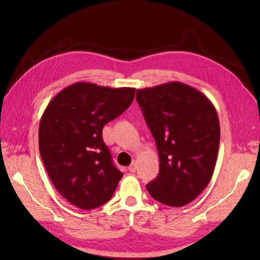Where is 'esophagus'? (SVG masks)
<instances>
[{
  "label": "esophagus",
  "mask_w": 260,
  "mask_h": 260,
  "mask_svg": "<svg viewBox=\"0 0 260 260\" xmlns=\"http://www.w3.org/2000/svg\"><path fill=\"white\" fill-rule=\"evenodd\" d=\"M128 170H129V172H132V173L135 172V170H136V163H135V161L132 162V164L128 167Z\"/></svg>",
  "instance_id": "esophagus-1"
}]
</instances>
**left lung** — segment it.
<instances>
[{
	"label": "left lung",
	"mask_w": 260,
	"mask_h": 260,
	"mask_svg": "<svg viewBox=\"0 0 260 260\" xmlns=\"http://www.w3.org/2000/svg\"><path fill=\"white\" fill-rule=\"evenodd\" d=\"M136 101L159 157V173L146 189L158 202L183 207L212 178L220 143L217 110L202 92L179 81L137 89Z\"/></svg>",
	"instance_id": "8db88e82"
}]
</instances>
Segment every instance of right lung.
Wrapping results in <instances>:
<instances>
[{"mask_svg":"<svg viewBox=\"0 0 260 260\" xmlns=\"http://www.w3.org/2000/svg\"><path fill=\"white\" fill-rule=\"evenodd\" d=\"M135 89L91 82L66 87L49 103L39 126V150L57 191L77 208L103 206L123 172L103 140V127L134 101Z\"/></svg>","mask_w":260,"mask_h":260,"instance_id":"obj_1","label":"right lung"}]
</instances>
